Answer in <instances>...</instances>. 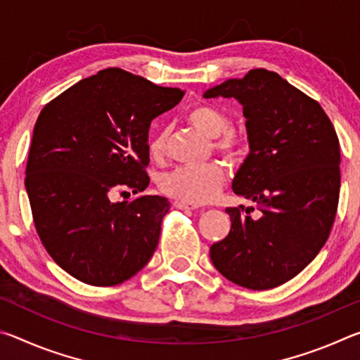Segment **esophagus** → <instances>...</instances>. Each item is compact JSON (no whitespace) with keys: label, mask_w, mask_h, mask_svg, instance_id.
Instances as JSON below:
<instances>
[{"label":"esophagus","mask_w":360,"mask_h":360,"mask_svg":"<svg viewBox=\"0 0 360 360\" xmlns=\"http://www.w3.org/2000/svg\"><path fill=\"white\" fill-rule=\"evenodd\" d=\"M173 206H174V208H178V210H198L200 208L198 205L181 202V200H176V202L173 203Z\"/></svg>","instance_id":"obj_1"}]
</instances>
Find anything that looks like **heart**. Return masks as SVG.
<instances>
[{
	"label": "heart",
	"instance_id": "heart-1",
	"mask_svg": "<svg viewBox=\"0 0 360 360\" xmlns=\"http://www.w3.org/2000/svg\"><path fill=\"white\" fill-rule=\"evenodd\" d=\"M187 122L193 129L212 139V149L225 160L235 162L241 155L243 139L230 129V119L221 108L200 105L191 109ZM168 129H162L150 139L149 150L154 158H162L168 148ZM225 182V173L219 163L200 167H176L160 178L162 192L181 202L202 205L216 197Z\"/></svg>",
	"mask_w": 360,
	"mask_h": 360
}]
</instances>
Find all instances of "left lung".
<instances>
[{"instance_id":"8db88e82","label":"left lung","mask_w":360,"mask_h":360,"mask_svg":"<svg viewBox=\"0 0 360 360\" xmlns=\"http://www.w3.org/2000/svg\"><path fill=\"white\" fill-rule=\"evenodd\" d=\"M235 98L246 117L249 154L231 188L262 212L227 208L231 229L210 257L229 281L273 289L297 276L330 235L340 195V144L318 101L264 68L227 79L203 98Z\"/></svg>"}]
</instances>
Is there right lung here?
Masks as SVG:
<instances>
[{
	"label": "right lung",
	"instance_id": "1",
	"mask_svg": "<svg viewBox=\"0 0 360 360\" xmlns=\"http://www.w3.org/2000/svg\"><path fill=\"white\" fill-rule=\"evenodd\" d=\"M182 95L181 89L108 68L79 81L41 111L25 188L46 251L79 281L120 284L154 254L168 198L112 197L124 188L141 193L149 186L144 168L150 122Z\"/></svg>",
	"mask_w": 360,
	"mask_h": 360
}]
</instances>
